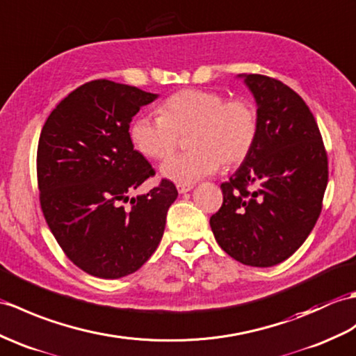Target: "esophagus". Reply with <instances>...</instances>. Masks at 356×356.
I'll return each mask as SVG.
<instances>
[{
  "mask_svg": "<svg viewBox=\"0 0 356 356\" xmlns=\"http://www.w3.org/2000/svg\"><path fill=\"white\" fill-rule=\"evenodd\" d=\"M193 188H194V185H177V191H179V194H185L188 191H191Z\"/></svg>",
  "mask_w": 356,
  "mask_h": 356,
  "instance_id": "obj_1",
  "label": "esophagus"
}]
</instances>
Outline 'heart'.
<instances>
[{"mask_svg": "<svg viewBox=\"0 0 356 356\" xmlns=\"http://www.w3.org/2000/svg\"><path fill=\"white\" fill-rule=\"evenodd\" d=\"M161 117L140 115L130 127L136 150L150 159H165L179 136L191 131L193 152L175 154L161 165V175L177 185H194L220 167L245 161L258 138L259 120L254 106L244 98L227 100L211 89H184L159 107Z\"/></svg>", "mask_w": 356, "mask_h": 356, "instance_id": "obj_1", "label": "heart"}]
</instances>
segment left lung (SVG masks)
Listing matches in <instances>:
<instances>
[{
	"mask_svg": "<svg viewBox=\"0 0 356 356\" xmlns=\"http://www.w3.org/2000/svg\"><path fill=\"white\" fill-rule=\"evenodd\" d=\"M258 106L253 150L209 220L218 245L244 266L271 267L305 243L321 212L327 154L309 107L282 81L239 74Z\"/></svg>",
	"mask_w": 356,
	"mask_h": 356,
	"instance_id": "left-lung-1",
	"label": "left lung"
}]
</instances>
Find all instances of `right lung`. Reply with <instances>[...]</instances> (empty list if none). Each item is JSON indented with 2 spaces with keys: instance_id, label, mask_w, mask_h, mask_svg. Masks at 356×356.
<instances>
[{
  "instance_id": "right-lung-1",
  "label": "right lung",
  "mask_w": 356,
  "mask_h": 356,
  "mask_svg": "<svg viewBox=\"0 0 356 356\" xmlns=\"http://www.w3.org/2000/svg\"><path fill=\"white\" fill-rule=\"evenodd\" d=\"M158 94L94 80L65 97L49 113L38 145L39 200L65 254L88 275L118 279L139 270L158 249L168 208L177 198L131 144V118Z\"/></svg>"
}]
</instances>
